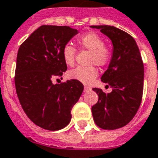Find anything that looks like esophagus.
<instances>
[{"label":"esophagus","instance_id":"obj_1","mask_svg":"<svg viewBox=\"0 0 158 158\" xmlns=\"http://www.w3.org/2000/svg\"><path fill=\"white\" fill-rule=\"evenodd\" d=\"M89 90H90V87H89V86H85V87H84V91H85V92H87Z\"/></svg>","mask_w":158,"mask_h":158}]
</instances>
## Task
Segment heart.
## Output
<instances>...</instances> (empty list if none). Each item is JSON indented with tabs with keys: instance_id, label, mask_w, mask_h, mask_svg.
Wrapping results in <instances>:
<instances>
[{
	"instance_id": "1",
	"label": "heart",
	"mask_w": 158,
	"mask_h": 158,
	"mask_svg": "<svg viewBox=\"0 0 158 158\" xmlns=\"http://www.w3.org/2000/svg\"><path fill=\"white\" fill-rule=\"evenodd\" d=\"M79 46L91 52L90 64L104 67L108 64L111 58V52L105 47L103 39L96 33L90 32L81 35L77 40ZM62 58L68 66H73L75 62L76 48L70 44L62 48ZM98 76V71L95 67H78L68 73V77L76 80L85 85H90Z\"/></svg>"
}]
</instances>
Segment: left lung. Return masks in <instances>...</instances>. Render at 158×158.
Here are the masks:
<instances>
[{
    "instance_id": "left-lung-1",
    "label": "left lung",
    "mask_w": 158,
    "mask_h": 158,
    "mask_svg": "<svg viewBox=\"0 0 158 158\" xmlns=\"http://www.w3.org/2000/svg\"><path fill=\"white\" fill-rule=\"evenodd\" d=\"M90 28L100 29L113 44L108 69L101 77L112 91L106 94L100 88H93L99 96L91 108L93 118L101 129H119L133 119L141 104L144 79L141 54L136 41L128 33L110 25Z\"/></svg>"
}]
</instances>
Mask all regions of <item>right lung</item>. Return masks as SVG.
<instances>
[{"label":"right lung","mask_w":158,"mask_h":158,"mask_svg":"<svg viewBox=\"0 0 158 158\" xmlns=\"http://www.w3.org/2000/svg\"><path fill=\"white\" fill-rule=\"evenodd\" d=\"M77 34L69 26L42 25L18 50L15 84L19 103L33 123L50 131L70 123L71 110L84 89L76 80L52 82L68 69L62 48Z\"/></svg>","instance_id":"1"}]
</instances>
